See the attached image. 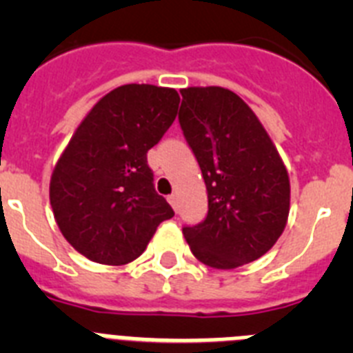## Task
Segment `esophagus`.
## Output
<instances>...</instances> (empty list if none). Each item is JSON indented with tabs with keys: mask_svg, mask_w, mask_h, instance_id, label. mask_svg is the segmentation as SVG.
I'll return each mask as SVG.
<instances>
[{
	"mask_svg": "<svg viewBox=\"0 0 353 353\" xmlns=\"http://www.w3.org/2000/svg\"><path fill=\"white\" fill-rule=\"evenodd\" d=\"M168 201L171 203V207L174 208V210H179V198H176V194H171L168 196Z\"/></svg>",
	"mask_w": 353,
	"mask_h": 353,
	"instance_id": "1",
	"label": "esophagus"
}]
</instances>
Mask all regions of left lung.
Segmentation results:
<instances>
[{"label":"left lung","mask_w":353,"mask_h":353,"mask_svg":"<svg viewBox=\"0 0 353 353\" xmlns=\"http://www.w3.org/2000/svg\"><path fill=\"white\" fill-rule=\"evenodd\" d=\"M179 121L203 174L207 217L183 228L192 254L236 269L269 251L286 226L288 171L251 108L221 86L185 88Z\"/></svg>","instance_id":"obj_1"}]
</instances>
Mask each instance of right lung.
Segmentation results:
<instances>
[{
  "label": "right lung",
  "instance_id": "obj_1",
  "mask_svg": "<svg viewBox=\"0 0 353 353\" xmlns=\"http://www.w3.org/2000/svg\"><path fill=\"white\" fill-rule=\"evenodd\" d=\"M176 90L125 84L93 105L61 154L49 198L60 232L88 260L141 256L173 208L157 194L146 154L176 117Z\"/></svg>",
  "mask_w": 353,
  "mask_h": 353
}]
</instances>
